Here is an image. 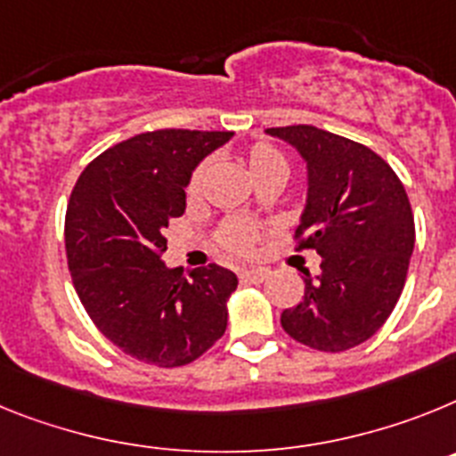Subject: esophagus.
Returning <instances> with one entry per match:
<instances>
[{"label":"esophagus","instance_id":"obj_1","mask_svg":"<svg viewBox=\"0 0 456 456\" xmlns=\"http://www.w3.org/2000/svg\"><path fill=\"white\" fill-rule=\"evenodd\" d=\"M240 282H250V284H261L268 277L266 268H250V271H240Z\"/></svg>","mask_w":456,"mask_h":456}]
</instances>
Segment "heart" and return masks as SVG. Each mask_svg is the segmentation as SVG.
Listing matches in <instances>:
<instances>
[{
	"label": "heart",
	"instance_id": "1",
	"mask_svg": "<svg viewBox=\"0 0 456 456\" xmlns=\"http://www.w3.org/2000/svg\"><path fill=\"white\" fill-rule=\"evenodd\" d=\"M245 167H248V174H250V179L255 181V183L261 179H266V176H275V174L287 176L289 172L287 158L277 151L275 146L266 144V142H259V144H255L250 151L245 153ZM211 172L213 160H201L195 167V172L190 174V201L201 200L206 183L211 179ZM256 239H259V229L252 223H248V220H227V223L220 224V229H217L216 233L217 245H220L224 252H229V255H250Z\"/></svg>",
	"mask_w": 456,
	"mask_h": 456
}]
</instances>
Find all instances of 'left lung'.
Returning a JSON list of instances; mask_svg holds the SVG:
<instances>
[{
	"instance_id": "1",
	"label": "left lung",
	"mask_w": 456,
	"mask_h": 456,
	"mask_svg": "<svg viewBox=\"0 0 456 456\" xmlns=\"http://www.w3.org/2000/svg\"><path fill=\"white\" fill-rule=\"evenodd\" d=\"M307 162L298 250L322 255L316 282L284 310V330L305 346L338 354L367 342L402 296L415 245L411 201L393 167L371 149L314 126L268 128Z\"/></svg>"
}]
</instances>
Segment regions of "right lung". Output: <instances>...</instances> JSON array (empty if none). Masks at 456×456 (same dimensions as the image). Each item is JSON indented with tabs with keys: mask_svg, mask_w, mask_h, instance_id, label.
Instances as JSON below:
<instances>
[{
	"mask_svg": "<svg viewBox=\"0 0 456 456\" xmlns=\"http://www.w3.org/2000/svg\"><path fill=\"white\" fill-rule=\"evenodd\" d=\"M233 133L153 130L91 160L66 208V256L75 291L98 330L130 358L181 367L227 330L239 277L208 264L167 268L162 236L185 211L190 174Z\"/></svg>",
	"mask_w": 456,
	"mask_h": 456,
	"instance_id": "obj_1",
	"label": "right lung"
}]
</instances>
